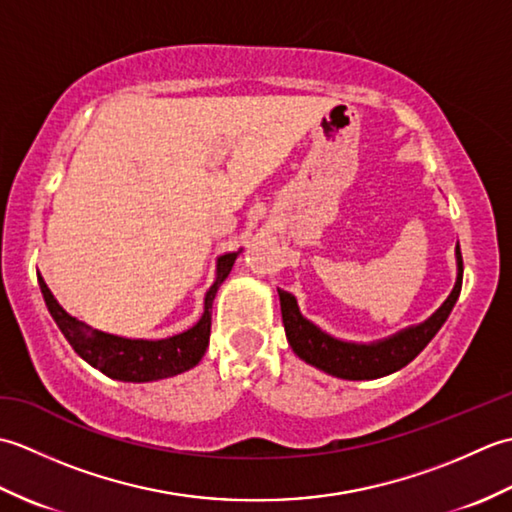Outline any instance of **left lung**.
<instances>
[{
  "instance_id": "8db88e82",
  "label": "left lung",
  "mask_w": 512,
  "mask_h": 512,
  "mask_svg": "<svg viewBox=\"0 0 512 512\" xmlns=\"http://www.w3.org/2000/svg\"><path fill=\"white\" fill-rule=\"evenodd\" d=\"M455 259H458V279H455V286L447 301L424 323L411 325V328L400 330L398 334L389 336V339L376 343H350L334 339V336L323 332L312 321L303 317L299 312L297 299L290 292L277 288L281 301V317H284V328L292 352L308 365L323 369L325 374L345 380H369L398 372L400 367L411 363L427 347V343L438 334L444 321L449 319L462 290L464 266L460 246H455Z\"/></svg>"
}]
</instances>
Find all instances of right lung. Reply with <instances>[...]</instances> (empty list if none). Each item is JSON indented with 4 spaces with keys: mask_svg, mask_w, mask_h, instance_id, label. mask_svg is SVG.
<instances>
[{
    "mask_svg": "<svg viewBox=\"0 0 512 512\" xmlns=\"http://www.w3.org/2000/svg\"><path fill=\"white\" fill-rule=\"evenodd\" d=\"M237 253H226L217 257V275L213 286L206 290L204 312L200 321L169 339L147 341V339H123V336L107 334L101 330H92L90 325L70 317L59 301L54 299L46 281L37 273V281L41 288L43 301H46L48 312L52 314L54 323L59 325L65 339L72 345V350L79 354L85 363L99 369L105 376L125 380V383H151V380L169 378L187 372L195 367L209 347L211 336V308L217 290L224 284V279L231 273Z\"/></svg>",
    "mask_w": 512,
    "mask_h": 512,
    "instance_id": "obj_1",
    "label": "right lung"
}]
</instances>
